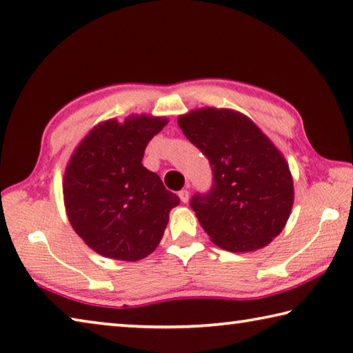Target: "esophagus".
<instances>
[{
  "mask_svg": "<svg viewBox=\"0 0 353 353\" xmlns=\"http://www.w3.org/2000/svg\"><path fill=\"white\" fill-rule=\"evenodd\" d=\"M179 197H181V201H182L183 203H187V202L190 201V191H188V190L179 191Z\"/></svg>",
  "mask_w": 353,
  "mask_h": 353,
  "instance_id": "34e87169",
  "label": "esophagus"
}]
</instances>
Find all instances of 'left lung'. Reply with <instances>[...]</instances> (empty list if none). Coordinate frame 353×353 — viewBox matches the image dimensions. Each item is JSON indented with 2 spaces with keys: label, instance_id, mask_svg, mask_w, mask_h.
Instances as JSON below:
<instances>
[{
  "label": "left lung",
  "instance_id": "left-lung-1",
  "mask_svg": "<svg viewBox=\"0 0 353 353\" xmlns=\"http://www.w3.org/2000/svg\"><path fill=\"white\" fill-rule=\"evenodd\" d=\"M177 123L213 170L210 193L191 199L210 239L233 253L268 245L293 207V177L283 152L233 110L201 108L179 115Z\"/></svg>",
  "mask_w": 353,
  "mask_h": 353
}]
</instances>
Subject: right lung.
Segmentation results:
<instances>
[{
	"mask_svg": "<svg viewBox=\"0 0 353 353\" xmlns=\"http://www.w3.org/2000/svg\"><path fill=\"white\" fill-rule=\"evenodd\" d=\"M166 123V117L146 114L100 121L70 156L63 177L66 214L95 253L134 262L157 248L181 201L142 159Z\"/></svg>",
	"mask_w": 353,
	"mask_h": 353,
	"instance_id": "right-lung-1",
	"label": "right lung"
}]
</instances>
